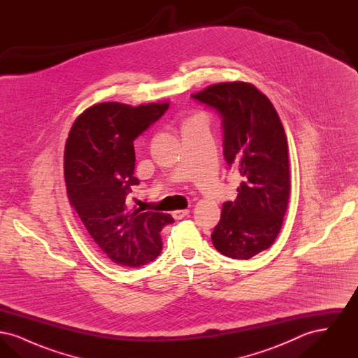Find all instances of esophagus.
Segmentation results:
<instances>
[{
	"mask_svg": "<svg viewBox=\"0 0 358 358\" xmlns=\"http://www.w3.org/2000/svg\"><path fill=\"white\" fill-rule=\"evenodd\" d=\"M171 215H173V217L176 220H181V219H184L185 216L189 215V210L187 209H178V210H174Z\"/></svg>",
	"mask_w": 358,
	"mask_h": 358,
	"instance_id": "obj_1",
	"label": "esophagus"
}]
</instances>
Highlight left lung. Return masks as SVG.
<instances>
[{
  "instance_id": "obj_1",
  "label": "left lung",
  "mask_w": 358,
  "mask_h": 358,
  "mask_svg": "<svg viewBox=\"0 0 358 358\" xmlns=\"http://www.w3.org/2000/svg\"><path fill=\"white\" fill-rule=\"evenodd\" d=\"M222 117L224 158L243 181L235 201L222 204L212 243L222 255L251 259L278 236L287 210V138L270 99L255 85L231 82L190 95Z\"/></svg>"
}]
</instances>
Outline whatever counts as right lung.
Listing matches in <instances>:
<instances>
[{
	"instance_id": "obj_1",
	"label": "right lung",
	"mask_w": 358,
	"mask_h": 358,
	"mask_svg": "<svg viewBox=\"0 0 358 358\" xmlns=\"http://www.w3.org/2000/svg\"><path fill=\"white\" fill-rule=\"evenodd\" d=\"M168 108L169 103L95 104L75 120L66 143L69 203L98 247L122 267L153 262L162 250L159 232L174 222L171 215L142 212L127 199L139 184L134 141Z\"/></svg>"
}]
</instances>
